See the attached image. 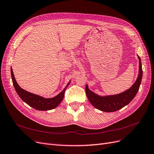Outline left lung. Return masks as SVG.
I'll return each instance as SVG.
<instances>
[{
  "mask_svg": "<svg viewBox=\"0 0 154 154\" xmlns=\"http://www.w3.org/2000/svg\"><path fill=\"white\" fill-rule=\"evenodd\" d=\"M137 56L139 59L138 75L134 84L126 91L116 95L101 96L91 91L88 86L86 85V94L92 106L101 111L111 112L127 106L133 99L139 90L143 75L141 59L138 55Z\"/></svg>",
  "mask_w": 154,
  "mask_h": 154,
  "instance_id": "obj_1",
  "label": "left lung"
}]
</instances>
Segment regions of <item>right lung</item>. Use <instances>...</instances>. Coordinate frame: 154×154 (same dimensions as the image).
I'll return each mask as SVG.
<instances>
[{"label":"right lung","mask_w":154,"mask_h":154,"mask_svg":"<svg viewBox=\"0 0 154 154\" xmlns=\"http://www.w3.org/2000/svg\"><path fill=\"white\" fill-rule=\"evenodd\" d=\"M11 72L14 87L18 95L28 106L38 110H49L57 107L63 100L65 90L70 84L71 82L70 80L69 83L67 84L66 87L64 88V90L56 97L52 98H45L30 93V92L21 88L16 80L12 67H11Z\"/></svg>","instance_id":"right-lung-1"}]
</instances>
